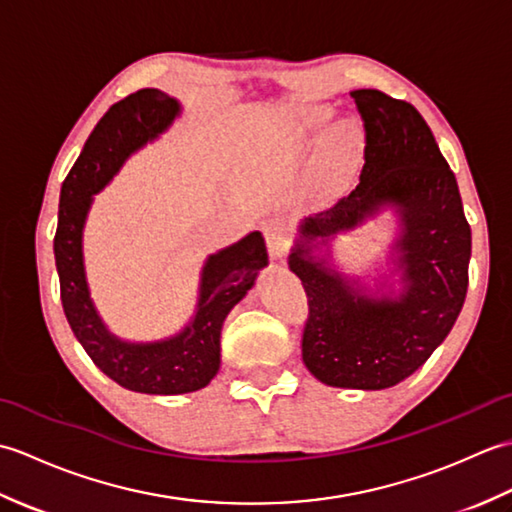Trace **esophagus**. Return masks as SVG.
I'll use <instances>...</instances> for the list:
<instances>
[{"instance_id":"1","label":"esophagus","mask_w":512,"mask_h":512,"mask_svg":"<svg viewBox=\"0 0 512 512\" xmlns=\"http://www.w3.org/2000/svg\"><path fill=\"white\" fill-rule=\"evenodd\" d=\"M290 228L284 220H270L264 226V235H266V246L268 253L273 259H281L286 255V250L290 246Z\"/></svg>"}]
</instances>
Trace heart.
<instances>
[{
  "instance_id": "b5f03b06",
  "label": "heart",
  "mask_w": 512,
  "mask_h": 512,
  "mask_svg": "<svg viewBox=\"0 0 512 512\" xmlns=\"http://www.w3.org/2000/svg\"><path fill=\"white\" fill-rule=\"evenodd\" d=\"M334 118V112L330 107H310V110L303 112L301 118V125L306 132L310 134H319L323 132L325 127L330 125V121ZM358 147H361V132H358V127L352 121H343L332 129V136H330V145H328V154H330V162H328V169L321 173V189L325 193H334L339 189V169L336 165L339 162L347 160L352 154H356Z\"/></svg>"
}]
</instances>
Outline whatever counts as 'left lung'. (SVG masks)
Instances as JSON below:
<instances>
[{
  "mask_svg": "<svg viewBox=\"0 0 512 512\" xmlns=\"http://www.w3.org/2000/svg\"><path fill=\"white\" fill-rule=\"evenodd\" d=\"M350 94L365 127L361 182L299 224L288 266L308 295L301 354L310 374L330 387L376 391L409 378L447 339L469 288L471 226L416 107L378 90ZM387 210L397 235L386 273L369 287L331 264V242Z\"/></svg>",
  "mask_w": 512,
  "mask_h": 512,
  "instance_id": "1",
  "label": "left lung"
}]
</instances>
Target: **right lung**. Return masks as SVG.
Returning a JSON list of instances; mask_svg holds the SVG:
<instances>
[{
  "label": "right lung",
  "mask_w": 512,
  "mask_h": 512,
  "mask_svg": "<svg viewBox=\"0 0 512 512\" xmlns=\"http://www.w3.org/2000/svg\"><path fill=\"white\" fill-rule=\"evenodd\" d=\"M180 114V101L156 88L138 90L114 103L63 180L54 235L61 303L74 336L105 376L129 391L151 396L191 394L211 383L220 372L224 319L255 286L259 270L268 266L259 231L206 257L193 317L167 339L125 341L101 319L90 297L83 259V228L94 195L114 180L129 156L165 134Z\"/></svg>",
  "instance_id": "obj_1"
}]
</instances>
